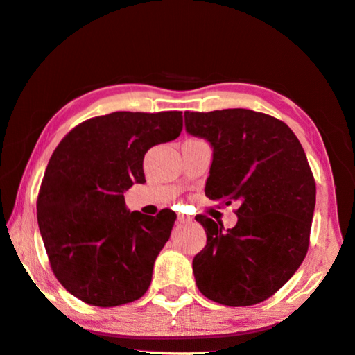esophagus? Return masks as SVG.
Segmentation results:
<instances>
[{"label":"esophagus","mask_w":355,"mask_h":355,"mask_svg":"<svg viewBox=\"0 0 355 355\" xmlns=\"http://www.w3.org/2000/svg\"><path fill=\"white\" fill-rule=\"evenodd\" d=\"M189 221H193V218H191V216H187V215H178V223L184 224V223H189Z\"/></svg>","instance_id":"1"}]
</instances>
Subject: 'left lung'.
Segmentation results:
<instances>
[{
    "mask_svg": "<svg viewBox=\"0 0 355 355\" xmlns=\"http://www.w3.org/2000/svg\"><path fill=\"white\" fill-rule=\"evenodd\" d=\"M187 131L213 147L205 196L237 202V224L198 215L207 245L193 261L199 291L227 306L272 297L309 246L316 183L302 144L278 118L248 109L184 112Z\"/></svg>",
    "mask_w": 355,
    "mask_h": 355,
    "instance_id": "1",
    "label": "left lung"
}]
</instances>
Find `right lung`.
<instances>
[{
    "label": "right lung",
    "instance_id": "right-lung-1",
    "mask_svg": "<svg viewBox=\"0 0 355 355\" xmlns=\"http://www.w3.org/2000/svg\"><path fill=\"white\" fill-rule=\"evenodd\" d=\"M182 112H114L80 123L50 157L37 194V224L52 272L66 291L93 306L142 297L177 215L129 211L125 193L145 183L144 157L177 139Z\"/></svg>",
    "mask_w": 355,
    "mask_h": 355
}]
</instances>
